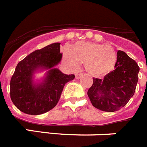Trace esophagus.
<instances>
[{"mask_svg": "<svg viewBox=\"0 0 147 147\" xmlns=\"http://www.w3.org/2000/svg\"><path fill=\"white\" fill-rule=\"evenodd\" d=\"M82 76H83V74H81V73H80V74H76V80H79V79H80L81 77H82Z\"/></svg>", "mask_w": 147, "mask_h": 147, "instance_id": "obj_1", "label": "esophagus"}]
</instances>
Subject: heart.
I'll list each match as a JSON object with an SVG mask.
<instances>
[{
	"label": "heart",
	"mask_w": 147,
	"mask_h": 147,
	"mask_svg": "<svg viewBox=\"0 0 147 147\" xmlns=\"http://www.w3.org/2000/svg\"><path fill=\"white\" fill-rule=\"evenodd\" d=\"M65 58L73 69L84 63L90 76L102 78L112 72L117 63L118 56L115 49L104 44L93 42H77L65 51Z\"/></svg>",
	"instance_id": "obj_1"
}]
</instances>
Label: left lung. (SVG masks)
Returning <instances> with one entry per match:
<instances>
[{
    "mask_svg": "<svg viewBox=\"0 0 147 147\" xmlns=\"http://www.w3.org/2000/svg\"><path fill=\"white\" fill-rule=\"evenodd\" d=\"M115 69L103 80L93 78L88 96L93 107L105 112H115L124 107L133 96L138 80L139 67L134 59L118 51Z\"/></svg>",
    "mask_w": 147,
    "mask_h": 147,
    "instance_id": "8db88e82",
    "label": "left lung"
}]
</instances>
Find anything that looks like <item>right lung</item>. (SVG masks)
<instances>
[{"instance_id":"add662e5","label":"right lung","mask_w":147,"mask_h":147,"mask_svg":"<svg viewBox=\"0 0 147 147\" xmlns=\"http://www.w3.org/2000/svg\"><path fill=\"white\" fill-rule=\"evenodd\" d=\"M62 57L60 43L55 42L34 51L18 62L10 81V97L18 110L29 115H40L57 105L65 85L75 77L55 67ZM45 69L48 71L44 80L35 83V73Z\"/></svg>"}]
</instances>
